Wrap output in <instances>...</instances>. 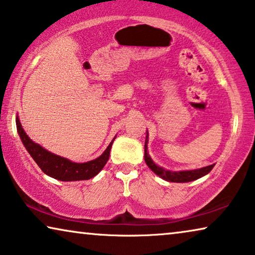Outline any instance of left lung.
<instances>
[{
  "label": "left lung",
  "instance_id": "left-lung-1",
  "mask_svg": "<svg viewBox=\"0 0 255 255\" xmlns=\"http://www.w3.org/2000/svg\"><path fill=\"white\" fill-rule=\"evenodd\" d=\"M147 142H148V136H146V141H145V161L146 164L148 165L149 169L152 171L156 173L157 176H160L161 178H163L168 182H172V183H187V182H192V180H195L200 177L207 175L208 172L214 168V165H207V167L201 168V169H197V170H189V171H179V172H172L169 170H164L163 168L158 167L152 161V158L149 157L148 153H147Z\"/></svg>",
  "mask_w": 255,
  "mask_h": 255
}]
</instances>
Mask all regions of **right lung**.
Segmentation results:
<instances>
[{"label": "right lung", "mask_w": 255, "mask_h": 255, "mask_svg": "<svg viewBox=\"0 0 255 255\" xmlns=\"http://www.w3.org/2000/svg\"><path fill=\"white\" fill-rule=\"evenodd\" d=\"M16 125L19 136L23 141L25 148L27 149L29 155L33 157V160L36 162L40 169L46 173V175L53 177L55 179L63 180V182H72V180H85L91 179L94 176H97L102 170L105 164L108 162L110 149H112L113 142L107 147V149L103 152L101 156L95 158L93 161L86 162V163H75L66 160L64 157L58 156L53 153L43 149L38 143H34L25 133L24 128H21V124L18 117L16 119Z\"/></svg>", "instance_id": "obj_1"}]
</instances>
